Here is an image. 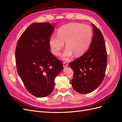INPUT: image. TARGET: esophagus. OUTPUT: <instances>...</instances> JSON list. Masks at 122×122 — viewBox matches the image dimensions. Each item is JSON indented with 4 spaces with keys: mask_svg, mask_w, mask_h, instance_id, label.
I'll use <instances>...</instances> for the list:
<instances>
[{
    "mask_svg": "<svg viewBox=\"0 0 122 122\" xmlns=\"http://www.w3.org/2000/svg\"><path fill=\"white\" fill-rule=\"evenodd\" d=\"M68 65L67 62H65V61L63 62V67H64V68H66V67H68Z\"/></svg>",
    "mask_w": 122,
    "mask_h": 122,
    "instance_id": "34e87169",
    "label": "esophagus"
}]
</instances>
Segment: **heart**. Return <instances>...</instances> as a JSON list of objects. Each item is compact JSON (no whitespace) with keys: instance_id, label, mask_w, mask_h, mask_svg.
<instances>
[{"instance_id":"b5f03b06","label":"heart","mask_w":122,"mask_h":122,"mask_svg":"<svg viewBox=\"0 0 122 122\" xmlns=\"http://www.w3.org/2000/svg\"><path fill=\"white\" fill-rule=\"evenodd\" d=\"M93 31L89 25L79 23H70L62 26L58 29L57 36L49 38V45L53 54L58 55L66 43V49L61 58L69 61L74 53L78 56L83 54L90 46Z\"/></svg>"}]
</instances>
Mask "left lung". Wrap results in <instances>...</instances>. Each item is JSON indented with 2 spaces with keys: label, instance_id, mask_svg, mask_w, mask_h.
<instances>
[{
  "label": "left lung",
  "instance_id": "left-lung-1",
  "mask_svg": "<svg viewBox=\"0 0 122 122\" xmlns=\"http://www.w3.org/2000/svg\"><path fill=\"white\" fill-rule=\"evenodd\" d=\"M91 44L81 56L69 63L74 72L71 80L73 88L80 94L93 92L101 84L105 77L107 54L104 39L94 24Z\"/></svg>",
  "mask_w": 122,
  "mask_h": 122
}]
</instances>
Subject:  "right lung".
<instances>
[{
  "label": "right lung",
  "mask_w": 122,
  "mask_h": 122,
  "mask_svg": "<svg viewBox=\"0 0 122 122\" xmlns=\"http://www.w3.org/2000/svg\"><path fill=\"white\" fill-rule=\"evenodd\" d=\"M54 28L48 22L32 23L17 44L18 73L28 92L37 97H46L52 93L55 77L63 69L61 61L49 51V41Z\"/></svg>",
  "instance_id": "obj_1"
}]
</instances>
